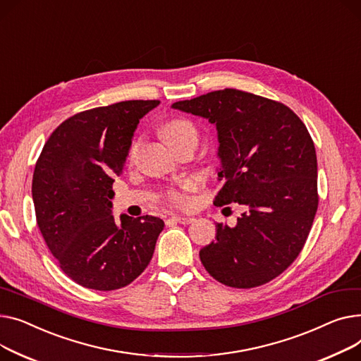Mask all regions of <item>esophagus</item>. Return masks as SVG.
<instances>
[{"mask_svg":"<svg viewBox=\"0 0 361 361\" xmlns=\"http://www.w3.org/2000/svg\"><path fill=\"white\" fill-rule=\"evenodd\" d=\"M171 220H172V221H175V223H179V224H189V223H192V221H194V219L185 217V216H172V217H171Z\"/></svg>","mask_w":361,"mask_h":361,"instance_id":"1","label":"esophagus"}]
</instances>
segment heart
Here are the masks:
<instances>
[{"label":"heart","instance_id":"1","mask_svg":"<svg viewBox=\"0 0 361 361\" xmlns=\"http://www.w3.org/2000/svg\"><path fill=\"white\" fill-rule=\"evenodd\" d=\"M160 134L163 140L171 145L173 150H176L178 147H180L185 142H195L198 141V130L194 125V122L183 118V116H175L163 122L160 126ZM141 145V140L137 138L133 141L128 154H126V160L128 163H133L138 154ZM195 182L194 180H185L180 186L178 188H167L164 192L161 194V200L167 204L175 205V207H186L189 204V192L195 189Z\"/></svg>","mask_w":361,"mask_h":361}]
</instances>
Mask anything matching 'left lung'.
Listing matches in <instances>:
<instances>
[{"label":"left lung","instance_id":"1","mask_svg":"<svg viewBox=\"0 0 361 361\" xmlns=\"http://www.w3.org/2000/svg\"><path fill=\"white\" fill-rule=\"evenodd\" d=\"M172 108L216 125L219 178L226 182L214 205L238 202L247 209L235 227L217 223L216 240L200 250L204 268L228 287L269 283L299 257L319 204L316 152L306 125L284 103L236 89Z\"/></svg>","mask_w":361,"mask_h":361}]
</instances>
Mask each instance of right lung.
Segmentation results:
<instances>
[{
    "label": "right lung",
    "mask_w": 361,
    "mask_h": 361,
    "mask_svg": "<svg viewBox=\"0 0 361 361\" xmlns=\"http://www.w3.org/2000/svg\"><path fill=\"white\" fill-rule=\"evenodd\" d=\"M159 103L125 100L75 114L49 135L36 161L37 227L63 274L82 287L122 288L153 258L163 220L122 214L116 223L111 200L137 125Z\"/></svg>",
    "instance_id": "add662e5"
}]
</instances>
